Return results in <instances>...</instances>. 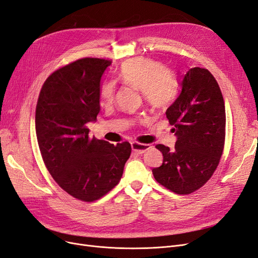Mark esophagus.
Instances as JSON below:
<instances>
[{"label": "esophagus", "instance_id": "34e87169", "mask_svg": "<svg viewBox=\"0 0 258 258\" xmlns=\"http://www.w3.org/2000/svg\"><path fill=\"white\" fill-rule=\"evenodd\" d=\"M132 150L137 154H144L147 150L150 149V145L139 144V142H132Z\"/></svg>", "mask_w": 258, "mask_h": 258}]
</instances>
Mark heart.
I'll return each mask as SVG.
<instances>
[{
	"instance_id": "obj_1",
	"label": "heart",
	"mask_w": 258,
	"mask_h": 258,
	"mask_svg": "<svg viewBox=\"0 0 258 258\" xmlns=\"http://www.w3.org/2000/svg\"><path fill=\"white\" fill-rule=\"evenodd\" d=\"M119 80L144 94L151 107L163 109L172 103L176 95V82L172 73L163 63L149 57H135L124 61L119 71ZM116 86L108 82L101 88L103 103H111Z\"/></svg>"
}]
</instances>
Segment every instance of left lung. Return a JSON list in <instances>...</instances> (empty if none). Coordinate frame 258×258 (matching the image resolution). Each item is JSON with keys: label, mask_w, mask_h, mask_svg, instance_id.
<instances>
[{"label": "left lung", "mask_w": 258, "mask_h": 258, "mask_svg": "<svg viewBox=\"0 0 258 258\" xmlns=\"http://www.w3.org/2000/svg\"><path fill=\"white\" fill-rule=\"evenodd\" d=\"M180 93L166 116L177 138L170 150L157 145L163 165L152 170L157 182L177 195H189L212 177L225 140V106L220 87L207 69L184 72Z\"/></svg>", "instance_id": "obj_1"}]
</instances>
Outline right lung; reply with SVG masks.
<instances>
[{
	"label": "right lung",
	"mask_w": 258,
	"mask_h": 258,
	"mask_svg": "<svg viewBox=\"0 0 258 258\" xmlns=\"http://www.w3.org/2000/svg\"><path fill=\"white\" fill-rule=\"evenodd\" d=\"M111 61L86 57L53 72L36 106V135L46 169L66 192L85 202L116 186L130 158L128 142L89 136L100 112L101 78Z\"/></svg>",
	"instance_id": "obj_1"
}]
</instances>
